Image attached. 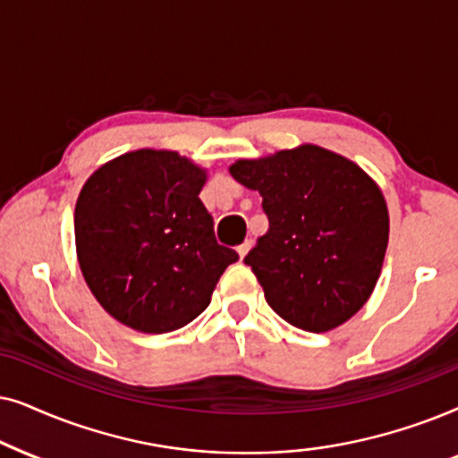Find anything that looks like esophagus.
Listing matches in <instances>:
<instances>
[{
	"label": "esophagus",
	"instance_id": "1",
	"mask_svg": "<svg viewBox=\"0 0 458 458\" xmlns=\"http://www.w3.org/2000/svg\"><path fill=\"white\" fill-rule=\"evenodd\" d=\"M251 247H253V241H245V242H242V245H241L239 249H236V253H239V258L245 259V255L249 253V249H251Z\"/></svg>",
	"mask_w": 458,
	"mask_h": 458
}]
</instances>
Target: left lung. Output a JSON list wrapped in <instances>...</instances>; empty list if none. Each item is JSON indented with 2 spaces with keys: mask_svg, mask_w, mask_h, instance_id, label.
<instances>
[{
  "mask_svg": "<svg viewBox=\"0 0 458 458\" xmlns=\"http://www.w3.org/2000/svg\"><path fill=\"white\" fill-rule=\"evenodd\" d=\"M228 172L264 197L270 230L245 264L267 306L310 333L333 331L360 312L389 241L379 184L358 163L318 144L239 158Z\"/></svg>",
  "mask_w": 458,
  "mask_h": 458,
  "instance_id": "obj_1",
  "label": "left lung"
}]
</instances>
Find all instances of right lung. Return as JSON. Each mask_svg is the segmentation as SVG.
Instances as JSON below:
<instances>
[{"instance_id": "obj_1", "label": "right lung", "mask_w": 458, "mask_h": 458, "mask_svg": "<svg viewBox=\"0 0 458 458\" xmlns=\"http://www.w3.org/2000/svg\"><path fill=\"white\" fill-rule=\"evenodd\" d=\"M209 178L192 158L140 148L100 165L75 205V249L94 297L140 333L186 327L211 303L239 255L222 247L199 199Z\"/></svg>"}]
</instances>
